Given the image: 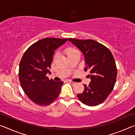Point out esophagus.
Listing matches in <instances>:
<instances>
[{"label":"esophagus","instance_id":"esophagus-1","mask_svg":"<svg viewBox=\"0 0 135 135\" xmlns=\"http://www.w3.org/2000/svg\"><path fill=\"white\" fill-rule=\"evenodd\" d=\"M68 82H69L70 83L73 84H76V82H74V81H71V80H68Z\"/></svg>","mask_w":135,"mask_h":135}]
</instances>
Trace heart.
Returning <instances> with one entry per match:
<instances>
[{
	"label": "heart",
	"mask_w": 135,
	"mask_h": 135,
	"mask_svg": "<svg viewBox=\"0 0 135 135\" xmlns=\"http://www.w3.org/2000/svg\"><path fill=\"white\" fill-rule=\"evenodd\" d=\"M77 52H79L77 49L73 48V47H68L66 49V54H67V56H69L71 55L76 54Z\"/></svg>",
	"instance_id": "obj_1"
}]
</instances>
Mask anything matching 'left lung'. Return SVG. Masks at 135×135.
<instances>
[{
    "label": "left lung",
    "mask_w": 135,
    "mask_h": 135,
    "mask_svg": "<svg viewBox=\"0 0 135 135\" xmlns=\"http://www.w3.org/2000/svg\"><path fill=\"white\" fill-rule=\"evenodd\" d=\"M68 40L83 53L84 71H89L91 79L89 86L84 84L83 93L77 97L86 105L97 106L107 99L115 85L117 71L113 54L104 45L92 39L69 38Z\"/></svg>",
    "instance_id": "obj_1"
}]
</instances>
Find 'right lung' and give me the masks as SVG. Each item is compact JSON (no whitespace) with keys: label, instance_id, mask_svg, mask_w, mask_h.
Wrapping results in <instances>:
<instances>
[{"label":"right lung","instance_id":"obj_1","mask_svg":"<svg viewBox=\"0 0 135 135\" xmlns=\"http://www.w3.org/2000/svg\"><path fill=\"white\" fill-rule=\"evenodd\" d=\"M67 38H45L31 45L24 52L19 66V79L24 92L34 103L46 106L61 92L63 81H54L46 76L55 51Z\"/></svg>","mask_w":135,"mask_h":135}]
</instances>
